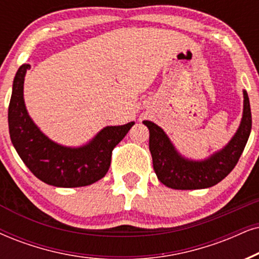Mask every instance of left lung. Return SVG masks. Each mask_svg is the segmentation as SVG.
Returning a JSON list of instances; mask_svg holds the SVG:
<instances>
[{
  "instance_id": "left-lung-1",
  "label": "left lung",
  "mask_w": 259,
  "mask_h": 259,
  "mask_svg": "<svg viewBox=\"0 0 259 259\" xmlns=\"http://www.w3.org/2000/svg\"><path fill=\"white\" fill-rule=\"evenodd\" d=\"M243 117L234 136L224 148L203 160L185 158L161 127L150 120H143L149 129V150L154 171L163 185L176 190L207 189L230 175L243 154L252 126L247 92L243 91Z\"/></svg>"
}]
</instances>
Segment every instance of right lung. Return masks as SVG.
Segmentation results:
<instances>
[{
	"instance_id": "add662e5",
	"label": "right lung",
	"mask_w": 259,
	"mask_h": 259,
	"mask_svg": "<svg viewBox=\"0 0 259 259\" xmlns=\"http://www.w3.org/2000/svg\"><path fill=\"white\" fill-rule=\"evenodd\" d=\"M29 68V64H22L16 71L8 109L9 135L19 156L29 171L49 185L80 188L98 182L109 171L113 148L135 122L103 127L80 147L55 142L39 129L26 109L24 82Z\"/></svg>"
}]
</instances>
